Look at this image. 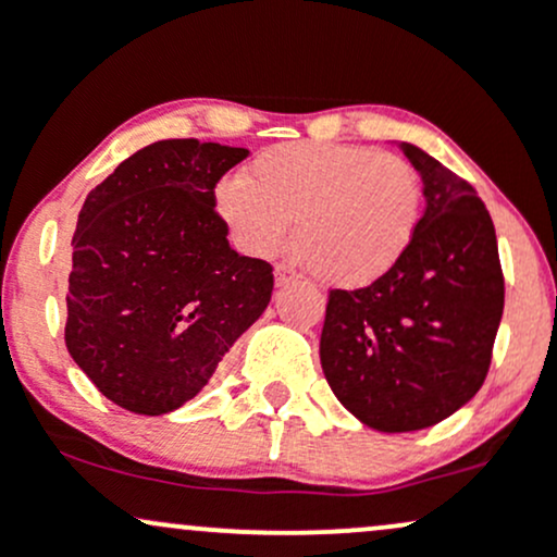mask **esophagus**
<instances>
[{
  "mask_svg": "<svg viewBox=\"0 0 557 557\" xmlns=\"http://www.w3.org/2000/svg\"><path fill=\"white\" fill-rule=\"evenodd\" d=\"M293 280H296V274L287 270V267H277V270H274V283H277V287L293 283Z\"/></svg>",
  "mask_w": 557,
  "mask_h": 557,
  "instance_id": "esophagus-1",
  "label": "esophagus"
}]
</instances>
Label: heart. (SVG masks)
I'll return each instance as SVG.
<instances>
[{
	"instance_id": "obj_1",
	"label": "heart",
	"mask_w": 557,
	"mask_h": 557,
	"mask_svg": "<svg viewBox=\"0 0 557 557\" xmlns=\"http://www.w3.org/2000/svg\"><path fill=\"white\" fill-rule=\"evenodd\" d=\"M214 203L251 257L283 251L296 220L300 253L317 277L363 287L393 272L417 238L421 181L389 151L298 140L261 151L248 175L220 181Z\"/></svg>"
}]
</instances>
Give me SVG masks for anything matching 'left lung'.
Listing matches in <instances>:
<instances>
[{
    "label": "left lung",
    "instance_id": "1",
    "mask_svg": "<svg viewBox=\"0 0 557 557\" xmlns=\"http://www.w3.org/2000/svg\"><path fill=\"white\" fill-rule=\"evenodd\" d=\"M424 214L400 264L359 290H330L319 359L337 400L380 432H417L482 387L505 283L482 198L413 144Z\"/></svg>",
    "mask_w": 557,
    "mask_h": 557
}]
</instances>
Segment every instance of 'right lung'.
<instances>
[{
  "mask_svg": "<svg viewBox=\"0 0 557 557\" xmlns=\"http://www.w3.org/2000/svg\"><path fill=\"white\" fill-rule=\"evenodd\" d=\"M248 149L157 140L83 201L73 235L65 343L99 393L162 417L196 398L264 314L272 267L240 257L214 185Z\"/></svg>",
  "mask_w": 557,
  "mask_h": 557,
  "instance_id": "1",
  "label": "right lung"
}]
</instances>
